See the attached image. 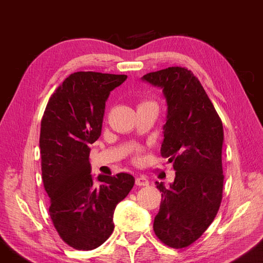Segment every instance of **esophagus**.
<instances>
[{"label": "esophagus", "mask_w": 263, "mask_h": 263, "mask_svg": "<svg viewBox=\"0 0 263 263\" xmlns=\"http://www.w3.org/2000/svg\"><path fill=\"white\" fill-rule=\"evenodd\" d=\"M136 184L138 186H145V185H148L149 184V181L146 176L141 175V176H137L136 177Z\"/></svg>", "instance_id": "obj_1"}]
</instances>
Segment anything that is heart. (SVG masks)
I'll return each mask as SVG.
<instances>
[{"label": "heart", "mask_w": 263, "mask_h": 263, "mask_svg": "<svg viewBox=\"0 0 263 263\" xmlns=\"http://www.w3.org/2000/svg\"><path fill=\"white\" fill-rule=\"evenodd\" d=\"M145 103H147V102H141V103H140V105H141V104H145Z\"/></svg>", "instance_id": "b5f03b06"}]
</instances>
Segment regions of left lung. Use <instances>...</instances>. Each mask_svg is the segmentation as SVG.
Listing matches in <instances>:
<instances>
[{"mask_svg":"<svg viewBox=\"0 0 263 263\" xmlns=\"http://www.w3.org/2000/svg\"><path fill=\"white\" fill-rule=\"evenodd\" d=\"M142 80L162 89L167 102L161 155L173 162L175 180L161 191L153 229L161 241L184 248L205 232L222 198V123L199 80L185 67H168Z\"/></svg>","mask_w":263,"mask_h":263,"instance_id":"8db88e82","label":"left lung"}]
</instances>
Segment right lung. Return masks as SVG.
Wrapping results in <instances>:
<instances>
[{"label":"right lung","mask_w":263,"mask_h":263,"mask_svg":"<svg viewBox=\"0 0 263 263\" xmlns=\"http://www.w3.org/2000/svg\"><path fill=\"white\" fill-rule=\"evenodd\" d=\"M126 75L97 72L70 74L48 100L41 127L43 183L50 216L70 247L91 251L115 229L114 212L135 184L127 173L99 175L95 185L89 162L90 145L99 139L105 102Z\"/></svg>","instance_id":"right-lung-1"}]
</instances>
